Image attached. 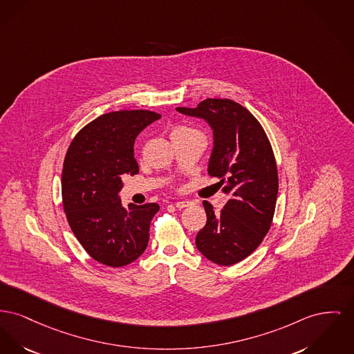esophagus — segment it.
<instances>
[{
    "label": "esophagus",
    "instance_id": "34e87169",
    "mask_svg": "<svg viewBox=\"0 0 354 354\" xmlns=\"http://www.w3.org/2000/svg\"><path fill=\"white\" fill-rule=\"evenodd\" d=\"M188 206H191V202H189V201H179V202L175 203V207L179 208V209L188 207Z\"/></svg>",
    "mask_w": 354,
    "mask_h": 354
}]
</instances>
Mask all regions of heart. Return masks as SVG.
<instances>
[{
	"mask_svg": "<svg viewBox=\"0 0 354 354\" xmlns=\"http://www.w3.org/2000/svg\"><path fill=\"white\" fill-rule=\"evenodd\" d=\"M196 135H203L201 131L188 127V125H178L172 129L171 132V139L172 138H187V136H196Z\"/></svg>",
	"mask_w": 354,
	"mask_h": 354,
	"instance_id": "1",
	"label": "heart"
}]
</instances>
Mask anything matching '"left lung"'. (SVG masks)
Instances as JSON below:
<instances>
[{
  "instance_id": "8db88e82",
  "label": "left lung",
  "mask_w": 354,
  "mask_h": 354,
  "mask_svg": "<svg viewBox=\"0 0 354 354\" xmlns=\"http://www.w3.org/2000/svg\"><path fill=\"white\" fill-rule=\"evenodd\" d=\"M178 112L203 119L212 129L208 174L229 194L216 214L207 201L206 226L195 245L208 261L231 266L257 249L270 229L278 195V172L270 142L249 111L229 99H206Z\"/></svg>"
}]
</instances>
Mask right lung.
<instances>
[{"mask_svg":"<svg viewBox=\"0 0 354 354\" xmlns=\"http://www.w3.org/2000/svg\"><path fill=\"white\" fill-rule=\"evenodd\" d=\"M160 118L143 109L105 113L84 127L65 155L62 194L68 223L84 250L106 266L129 265L147 249L159 205L124 207L119 192L122 176L139 172L136 136Z\"/></svg>","mask_w":354,"mask_h":354,"instance_id":"right-lung-1","label":"right lung"}]
</instances>
